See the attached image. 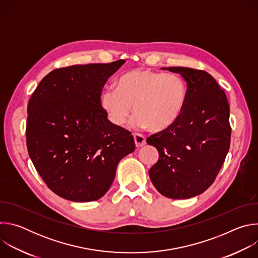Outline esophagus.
Returning <instances> with one entry per match:
<instances>
[{
    "label": "esophagus",
    "instance_id": "1",
    "mask_svg": "<svg viewBox=\"0 0 258 258\" xmlns=\"http://www.w3.org/2000/svg\"><path fill=\"white\" fill-rule=\"evenodd\" d=\"M134 140H135V144L138 147H143L146 144V138L141 135V134H135L134 135Z\"/></svg>",
    "mask_w": 258,
    "mask_h": 258
}]
</instances>
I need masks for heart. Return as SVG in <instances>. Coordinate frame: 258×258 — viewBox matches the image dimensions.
I'll list each match as a JSON object with an SVG mask.
<instances>
[{
  "instance_id": "obj_1",
  "label": "heart",
  "mask_w": 258,
  "mask_h": 258,
  "mask_svg": "<svg viewBox=\"0 0 258 258\" xmlns=\"http://www.w3.org/2000/svg\"><path fill=\"white\" fill-rule=\"evenodd\" d=\"M115 89L101 96V105L109 120L117 126L125 123L132 112V123L155 133L172 126L181 116L188 99V88L180 77L148 69H135L121 75Z\"/></svg>"
}]
</instances>
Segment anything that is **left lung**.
<instances>
[{"label":"left lung","mask_w":258,"mask_h":258,"mask_svg":"<svg viewBox=\"0 0 258 258\" xmlns=\"http://www.w3.org/2000/svg\"><path fill=\"white\" fill-rule=\"evenodd\" d=\"M162 69L178 73L186 81L188 99L172 126L146 140L159 153L149 176L161 195L188 199L206 191L224 164L231 142L230 106L224 90L206 71Z\"/></svg>","instance_id":"8db88e82"}]
</instances>
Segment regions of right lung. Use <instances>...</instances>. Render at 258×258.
I'll return each mask as SVG.
<instances>
[{"mask_svg":"<svg viewBox=\"0 0 258 258\" xmlns=\"http://www.w3.org/2000/svg\"><path fill=\"white\" fill-rule=\"evenodd\" d=\"M124 62L55 69L29 99V157L49 189L66 200L103 197L118 162L136 148L131 132L108 120L100 99L107 80Z\"/></svg>","mask_w":258,"mask_h":258,"instance_id":"right-lung-1","label":"right lung"}]
</instances>
